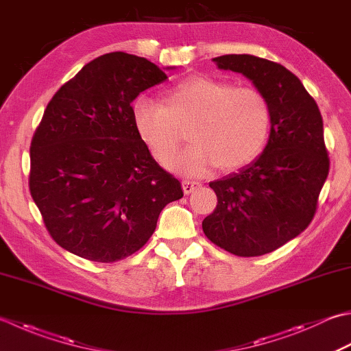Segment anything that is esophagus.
I'll return each mask as SVG.
<instances>
[{"label": "esophagus", "mask_w": 351, "mask_h": 351, "mask_svg": "<svg viewBox=\"0 0 351 351\" xmlns=\"http://www.w3.org/2000/svg\"><path fill=\"white\" fill-rule=\"evenodd\" d=\"M201 182H197V181H182V190H184V193L185 195H190V193H193L195 190H197L199 187H201Z\"/></svg>", "instance_id": "1"}]
</instances>
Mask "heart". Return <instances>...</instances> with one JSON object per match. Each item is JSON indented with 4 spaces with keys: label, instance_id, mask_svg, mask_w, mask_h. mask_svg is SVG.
I'll return each instance as SVG.
<instances>
[{
    "label": "heart",
    "instance_id": "b5f03b06",
    "mask_svg": "<svg viewBox=\"0 0 351 351\" xmlns=\"http://www.w3.org/2000/svg\"><path fill=\"white\" fill-rule=\"evenodd\" d=\"M132 117L156 160L185 176L246 166L262 154L271 129V109L262 93L208 75H191L169 88L162 103L140 97ZM187 128L192 146L176 157Z\"/></svg>",
    "mask_w": 351,
    "mask_h": 351
}]
</instances>
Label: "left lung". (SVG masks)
I'll list each match as a JSON object with an SVG mask.
<instances>
[{"label":"left lung","mask_w":351,"mask_h":351,"mask_svg":"<svg viewBox=\"0 0 351 351\" xmlns=\"http://www.w3.org/2000/svg\"><path fill=\"white\" fill-rule=\"evenodd\" d=\"M242 73L265 95L271 135L263 154L239 173L210 182L217 205L202 230L219 248L239 257L272 252L303 232L318 208L330 158L317 101L277 62L251 54L213 59Z\"/></svg>","instance_id":"8db88e82"}]
</instances>
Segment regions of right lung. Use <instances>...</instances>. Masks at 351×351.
Returning a JSON list of instances; mask_svg holds the SVG:
<instances>
[{
  "mask_svg": "<svg viewBox=\"0 0 351 351\" xmlns=\"http://www.w3.org/2000/svg\"><path fill=\"white\" fill-rule=\"evenodd\" d=\"M166 79L150 60L114 51L86 64L48 101L30 144L29 189L64 250L119 262L147 243L162 208L184 196L140 138L130 105Z\"/></svg>",
  "mask_w": 351,
  "mask_h": 351,
  "instance_id": "right-lung-1",
  "label": "right lung"
}]
</instances>
